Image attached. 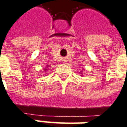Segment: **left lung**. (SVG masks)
Wrapping results in <instances>:
<instances>
[{
    "instance_id": "left-lung-1",
    "label": "left lung",
    "mask_w": 127,
    "mask_h": 127,
    "mask_svg": "<svg viewBox=\"0 0 127 127\" xmlns=\"http://www.w3.org/2000/svg\"><path fill=\"white\" fill-rule=\"evenodd\" d=\"M80 74H82V71H80ZM81 76H83L82 74H81Z\"/></svg>"
}]
</instances>
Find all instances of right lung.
I'll list each match as a JSON object with an SVG mask.
<instances>
[{
    "instance_id": "1",
    "label": "right lung",
    "mask_w": 127,
    "mask_h": 127,
    "mask_svg": "<svg viewBox=\"0 0 127 127\" xmlns=\"http://www.w3.org/2000/svg\"><path fill=\"white\" fill-rule=\"evenodd\" d=\"M49 67V65H46V67H45V68H44V72H46V71L47 70V68Z\"/></svg>"
}]
</instances>
